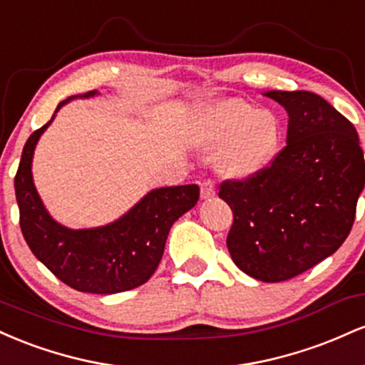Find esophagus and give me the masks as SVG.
Returning <instances> with one entry per match:
<instances>
[{
	"label": "esophagus",
	"instance_id": "1",
	"mask_svg": "<svg viewBox=\"0 0 365 365\" xmlns=\"http://www.w3.org/2000/svg\"><path fill=\"white\" fill-rule=\"evenodd\" d=\"M215 195H216L215 183H212L211 180H204V182L200 183V197H202L204 200H209V199H212Z\"/></svg>",
	"mask_w": 365,
	"mask_h": 365
}]
</instances>
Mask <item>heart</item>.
I'll return each instance as SVG.
<instances>
[{
  "instance_id": "b5f03b06",
  "label": "heart",
  "mask_w": 365,
  "mask_h": 365,
  "mask_svg": "<svg viewBox=\"0 0 365 365\" xmlns=\"http://www.w3.org/2000/svg\"><path fill=\"white\" fill-rule=\"evenodd\" d=\"M195 142L200 150L216 156L226 178L250 180L274 163L283 144L278 116L261 111L242 99L204 104L195 116Z\"/></svg>"
}]
</instances>
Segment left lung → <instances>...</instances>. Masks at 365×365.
<instances>
[{
  "label": "left lung",
  "mask_w": 365,
  "mask_h": 365,
  "mask_svg": "<svg viewBox=\"0 0 365 365\" xmlns=\"http://www.w3.org/2000/svg\"><path fill=\"white\" fill-rule=\"evenodd\" d=\"M288 113L287 145L273 165L245 182H223L232 207L226 245L259 282H287L336 252L349 237L365 163L357 130L321 96L267 91Z\"/></svg>",
  "instance_id": "8db88e82"
}]
</instances>
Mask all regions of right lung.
<instances>
[{"mask_svg":"<svg viewBox=\"0 0 365 365\" xmlns=\"http://www.w3.org/2000/svg\"><path fill=\"white\" fill-rule=\"evenodd\" d=\"M94 96L99 92L91 91L61 101L53 118L29 137L15 177V195L20 228L32 254L75 290L111 295L140 287L154 274L171 226L195 206L199 187L153 188L123 216L104 226L73 230L58 223L34 185V150L41 135L66 103Z\"/></svg>","mask_w":365,"mask_h":365,"instance_id":"1","label":"right lung"}]
</instances>
